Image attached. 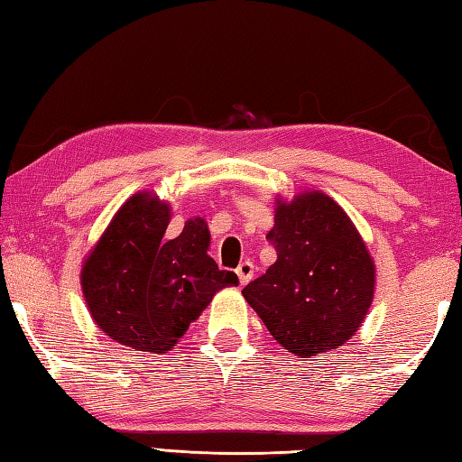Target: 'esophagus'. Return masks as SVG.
I'll use <instances>...</instances> for the list:
<instances>
[{
  "mask_svg": "<svg viewBox=\"0 0 462 462\" xmlns=\"http://www.w3.org/2000/svg\"><path fill=\"white\" fill-rule=\"evenodd\" d=\"M236 273H238V280L244 286V283H248L252 278H254V263L252 262H242L240 266L236 268Z\"/></svg>",
  "mask_w": 462,
  "mask_h": 462,
  "instance_id": "1",
  "label": "esophagus"
}]
</instances>
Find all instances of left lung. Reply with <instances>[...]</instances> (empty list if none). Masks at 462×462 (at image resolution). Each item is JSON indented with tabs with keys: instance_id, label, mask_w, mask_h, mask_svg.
Segmentation results:
<instances>
[{
	"instance_id": "obj_1",
	"label": "left lung",
	"mask_w": 462,
	"mask_h": 462,
	"mask_svg": "<svg viewBox=\"0 0 462 462\" xmlns=\"http://www.w3.org/2000/svg\"><path fill=\"white\" fill-rule=\"evenodd\" d=\"M278 260L242 290L263 326L293 356L337 349L373 301L375 266L341 206L321 192L280 202L268 234Z\"/></svg>"
}]
</instances>
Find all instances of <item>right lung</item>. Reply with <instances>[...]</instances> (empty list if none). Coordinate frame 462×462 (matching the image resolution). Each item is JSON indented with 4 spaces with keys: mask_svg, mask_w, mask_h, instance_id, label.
<instances>
[{
    "mask_svg": "<svg viewBox=\"0 0 462 462\" xmlns=\"http://www.w3.org/2000/svg\"><path fill=\"white\" fill-rule=\"evenodd\" d=\"M171 208L149 194H134L115 214L87 258L81 283L87 306L111 339L136 351L166 353L208 306L214 293L238 286L206 250L204 220L184 224L164 240Z\"/></svg>",
    "mask_w": 462,
    "mask_h": 462,
    "instance_id": "right-lung-1",
    "label": "right lung"
}]
</instances>
